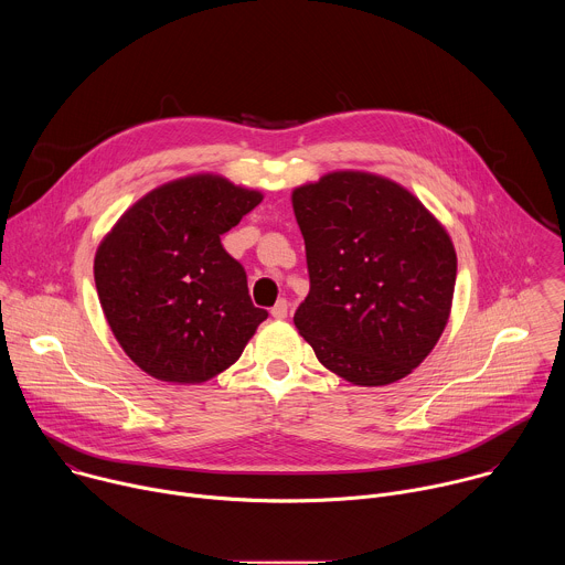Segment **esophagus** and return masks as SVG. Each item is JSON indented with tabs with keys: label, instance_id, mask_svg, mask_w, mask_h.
Wrapping results in <instances>:
<instances>
[{
	"label": "esophagus",
	"instance_id": "esophagus-1",
	"mask_svg": "<svg viewBox=\"0 0 565 565\" xmlns=\"http://www.w3.org/2000/svg\"><path fill=\"white\" fill-rule=\"evenodd\" d=\"M270 315H273L275 319H284V317L288 315V301H286V299H279V301L270 308Z\"/></svg>",
	"mask_w": 565,
	"mask_h": 565
}]
</instances>
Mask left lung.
Here are the masks:
<instances>
[{
  "label": "left lung",
  "mask_w": 565,
  "mask_h": 565,
  "mask_svg": "<svg viewBox=\"0 0 565 565\" xmlns=\"http://www.w3.org/2000/svg\"><path fill=\"white\" fill-rule=\"evenodd\" d=\"M310 292L295 312L317 360L355 386L407 377L451 312L456 248L445 225L386 177L335 170L290 194Z\"/></svg>",
  "instance_id": "1"
}]
</instances>
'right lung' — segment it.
I'll return each instance as SVG.
<instances>
[{"mask_svg":"<svg viewBox=\"0 0 565 565\" xmlns=\"http://www.w3.org/2000/svg\"><path fill=\"white\" fill-rule=\"evenodd\" d=\"M264 201L212 172L147 192L103 236L94 279L127 358L172 384H203L230 369L262 321L246 270L221 234Z\"/></svg>","mask_w":565,"mask_h":565,"instance_id":"right-lung-1","label":"right lung"}]
</instances>
